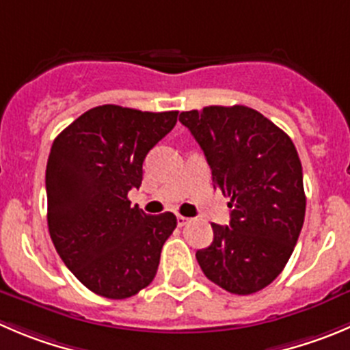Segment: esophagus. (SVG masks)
Returning a JSON list of instances; mask_svg holds the SVG:
<instances>
[{
	"label": "esophagus",
	"instance_id": "obj_1",
	"mask_svg": "<svg viewBox=\"0 0 350 350\" xmlns=\"http://www.w3.org/2000/svg\"><path fill=\"white\" fill-rule=\"evenodd\" d=\"M187 223H189V218H185V216H182V215L177 216V225H178V227H184V225H187Z\"/></svg>",
	"mask_w": 350,
	"mask_h": 350
}]
</instances>
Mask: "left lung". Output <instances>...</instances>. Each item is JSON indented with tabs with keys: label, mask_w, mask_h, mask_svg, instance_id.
<instances>
[{
	"label": "left lung",
	"mask_w": 350,
	"mask_h": 350,
	"mask_svg": "<svg viewBox=\"0 0 350 350\" xmlns=\"http://www.w3.org/2000/svg\"><path fill=\"white\" fill-rule=\"evenodd\" d=\"M180 122L201 146L213 182L232 208L228 227L211 223V245L196 252L199 266L230 294H254L280 275L304 223L297 149L282 129L247 106L182 111Z\"/></svg>",
	"instance_id": "left-lung-1"
}]
</instances>
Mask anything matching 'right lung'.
<instances>
[{
  "mask_svg": "<svg viewBox=\"0 0 350 350\" xmlns=\"http://www.w3.org/2000/svg\"><path fill=\"white\" fill-rule=\"evenodd\" d=\"M177 116L96 106L53 142L46 166L49 235L66 268L94 294L132 297L158 271L177 216L146 215L127 194L141 187L146 154Z\"/></svg>",
  "mask_w": 350,
  "mask_h": 350,
  "instance_id": "1",
  "label": "right lung"
}]
</instances>
